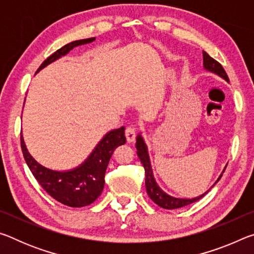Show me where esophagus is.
Wrapping results in <instances>:
<instances>
[{"mask_svg":"<svg viewBox=\"0 0 254 254\" xmlns=\"http://www.w3.org/2000/svg\"><path fill=\"white\" fill-rule=\"evenodd\" d=\"M126 136L127 142H133L135 140V127L133 126H128L126 130Z\"/></svg>","mask_w":254,"mask_h":254,"instance_id":"1","label":"esophagus"}]
</instances>
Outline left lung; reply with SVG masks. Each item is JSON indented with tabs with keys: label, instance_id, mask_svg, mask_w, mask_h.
Wrapping results in <instances>:
<instances>
[{
	"label": "left lung",
	"instance_id": "obj_1",
	"mask_svg": "<svg viewBox=\"0 0 254 254\" xmlns=\"http://www.w3.org/2000/svg\"><path fill=\"white\" fill-rule=\"evenodd\" d=\"M203 67L206 71L213 72V74L220 76L221 78L226 80L229 83V77H227L226 72L224 70V68L222 67L220 63H217L216 60L213 59L208 54H206L205 51H203ZM135 148H136V153L137 157H139L140 161L142 162V165L144 167V173H145V189H147V192L150 198L152 199L153 203H156L158 206H160L162 208L166 209H176V208H180L184 207V206H187L191 203H195L198 199H200L201 197H204L207 192L210 190L215 184H216L218 180L221 179L223 173H224L225 168L223 169L222 174L220 175V177L217 178L216 182L210 187L208 190H206L204 194H201L197 197H192V198H180V197H175L173 195L166 192L163 189L159 186L156 178H154L153 175V170H152V166H151V161H150V156H149V151H148V145L145 143V141L143 139V136L141 133L136 135V142H135Z\"/></svg>",
	"mask_w": 254,
	"mask_h": 254
}]
</instances>
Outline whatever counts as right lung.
Here are the masks:
<instances>
[{"label": "right lung", "mask_w": 254, "mask_h": 254, "mask_svg": "<svg viewBox=\"0 0 254 254\" xmlns=\"http://www.w3.org/2000/svg\"><path fill=\"white\" fill-rule=\"evenodd\" d=\"M95 39L96 38H88L69 42L47 58L36 74L69 54V51L76 47L91 44ZM124 130L126 127H121L107 132L80 165L68 170H55L38 162L29 152L22 133L21 148L24 160L34 178L53 198L69 207H84L92 204L102 194L105 184V171L112 154L119 145L127 142Z\"/></svg>", "instance_id": "obj_1"}]
</instances>
